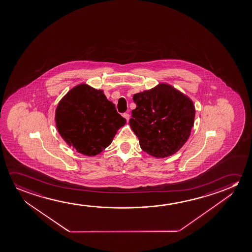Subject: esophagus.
Returning a JSON list of instances; mask_svg holds the SVG:
<instances>
[{"instance_id": "34e87169", "label": "esophagus", "mask_w": 252, "mask_h": 252, "mask_svg": "<svg viewBox=\"0 0 252 252\" xmlns=\"http://www.w3.org/2000/svg\"><path fill=\"white\" fill-rule=\"evenodd\" d=\"M123 117H124L125 119L126 120V121H128L129 119H130V115H129V113H127V112L124 113V114H123Z\"/></svg>"}]
</instances>
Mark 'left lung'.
Listing matches in <instances>:
<instances>
[{
    "instance_id": "1",
    "label": "left lung",
    "mask_w": 252,
    "mask_h": 252,
    "mask_svg": "<svg viewBox=\"0 0 252 252\" xmlns=\"http://www.w3.org/2000/svg\"><path fill=\"white\" fill-rule=\"evenodd\" d=\"M129 124L144 152L156 158L173 155L183 147L194 126L193 101L172 85L160 83L136 93Z\"/></svg>"
}]
</instances>
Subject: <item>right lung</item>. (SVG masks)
I'll return each instance as SVG.
<instances>
[{"instance_id":"right-lung-1","label":"right lung","mask_w":252,"mask_h":252,"mask_svg":"<svg viewBox=\"0 0 252 252\" xmlns=\"http://www.w3.org/2000/svg\"><path fill=\"white\" fill-rule=\"evenodd\" d=\"M55 120L67 145L87 156L105 150L126 122L103 90L86 84L76 85L62 97L56 109Z\"/></svg>"}]
</instances>
